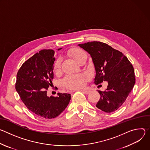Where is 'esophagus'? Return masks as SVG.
Segmentation results:
<instances>
[{
    "mask_svg": "<svg viewBox=\"0 0 150 150\" xmlns=\"http://www.w3.org/2000/svg\"><path fill=\"white\" fill-rule=\"evenodd\" d=\"M81 91L85 94H88L90 92V91L88 89H82V90H81Z\"/></svg>",
    "mask_w": 150,
    "mask_h": 150,
    "instance_id": "1",
    "label": "esophagus"
}]
</instances>
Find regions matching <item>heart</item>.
Masks as SVG:
<instances>
[{
	"mask_svg": "<svg viewBox=\"0 0 150 150\" xmlns=\"http://www.w3.org/2000/svg\"><path fill=\"white\" fill-rule=\"evenodd\" d=\"M68 54L78 63L85 55H86V53L79 49L74 48L69 51ZM60 63L61 61L60 59H57L54 62L53 65V72L54 74H58L60 72ZM88 75L83 73L78 75H68L63 78L62 84L68 89H78L84 86L85 82L88 80Z\"/></svg>",
	"mask_w": 150,
	"mask_h": 150,
	"instance_id": "b5f03b06",
	"label": "heart"
}]
</instances>
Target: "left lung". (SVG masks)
<instances>
[{
	"label": "left lung",
	"mask_w": 150,
	"mask_h": 150,
	"mask_svg": "<svg viewBox=\"0 0 150 150\" xmlns=\"http://www.w3.org/2000/svg\"><path fill=\"white\" fill-rule=\"evenodd\" d=\"M91 56L96 69L94 83L98 85L108 81V88L98 91L100 94L96 107L106 113L117 110L125 101L135 83L134 69L122 52L108 44L91 41L79 44Z\"/></svg>",
	"instance_id": "8db88e82"
}]
</instances>
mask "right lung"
I'll return each mask as SVG.
<instances>
[{
	"label": "right lung",
	"mask_w": 150,
	"mask_h": 150,
	"mask_svg": "<svg viewBox=\"0 0 150 150\" xmlns=\"http://www.w3.org/2000/svg\"><path fill=\"white\" fill-rule=\"evenodd\" d=\"M54 54V50L51 49L35 53L21 66L15 83V89L27 109L46 119L58 116L71 100V94L67 93H59L57 97L47 96L53 79Z\"/></svg>",
	"instance_id": "right-lung-1"
}]
</instances>
